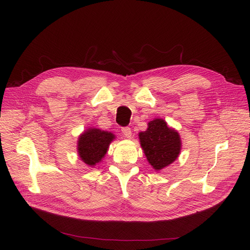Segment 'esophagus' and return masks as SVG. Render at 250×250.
<instances>
[{
	"label": "esophagus",
	"instance_id": "34e87169",
	"mask_svg": "<svg viewBox=\"0 0 250 250\" xmlns=\"http://www.w3.org/2000/svg\"><path fill=\"white\" fill-rule=\"evenodd\" d=\"M122 132H123L124 136L125 137V138H127V139H130L131 137H132V131H131V128H130V127H127V126L123 127Z\"/></svg>",
	"mask_w": 250,
	"mask_h": 250
}]
</instances>
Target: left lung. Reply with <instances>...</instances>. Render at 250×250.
I'll return each instance as SVG.
<instances>
[{
    "label": "left lung",
    "instance_id": "1",
    "mask_svg": "<svg viewBox=\"0 0 250 250\" xmlns=\"http://www.w3.org/2000/svg\"><path fill=\"white\" fill-rule=\"evenodd\" d=\"M140 146L149 165L160 171L179 158L182 140L179 132L167 125L162 118H155L147 124L146 131L139 133Z\"/></svg>",
    "mask_w": 250,
    "mask_h": 250
}]
</instances>
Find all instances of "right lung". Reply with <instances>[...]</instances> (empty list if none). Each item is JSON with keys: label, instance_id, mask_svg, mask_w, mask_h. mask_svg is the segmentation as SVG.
<instances>
[{"label": "right lung", "instance_id": "right-lung-1", "mask_svg": "<svg viewBox=\"0 0 250 250\" xmlns=\"http://www.w3.org/2000/svg\"><path fill=\"white\" fill-rule=\"evenodd\" d=\"M115 138L116 136L111 132L88 127L78 138V156L86 165L94 167L102 162Z\"/></svg>", "mask_w": 250, "mask_h": 250}]
</instances>
